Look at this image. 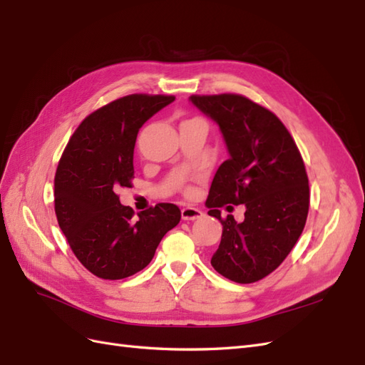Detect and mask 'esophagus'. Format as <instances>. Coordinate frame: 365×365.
<instances>
[{"label":"esophagus","mask_w":365,"mask_h":365,"mask_svg":"<svg viewBox=\"0 0 365 365\" xmlns=\"http://www.w3.org/2000/svg\"><path fill=\"white\" fill-rule=\"evenodd\" d=\"M202 215H204V213L201 212L200 208L190 207V205H187V207H184V208L181 210V216H182V219H184V220H195V219H200Z\"/></svg>","instance_id":"obj_1"}]
</instances>
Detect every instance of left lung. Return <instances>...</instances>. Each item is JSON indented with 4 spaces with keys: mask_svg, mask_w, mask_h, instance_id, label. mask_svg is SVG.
<instances>
[{
    "mask_svg": "<svg viewBox=\"0 0 365 365\" xmlns=\"http://www.w3.org/2000/svg\"><path fill=\"white\" fill-rule=\"evenodd\" d=\"M190 101L219 125L230 153L205 202L208 215L222 224L212 264L231 282H259L280 267L304 228L309 180L302 153L280 118L245 96H190ZM227 203L246 204L244 223L232 215L220 217L218 208Z\"/></svg>",
    "mask_w": 365,
    "mask_h": 365,
    "instance_id": "obj_1",
    "label": "left lung"
}]
</instances>
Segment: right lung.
Returning <instances> with one entry per match:
<instances>
[{"label": "right lung", "instance_id": "add662e5", "mask_svg": "<svg viewBox=\"0 0 365 365\" xmlns=\"http://www.w3.org/2000/svg\"><path fill=\"white\" fill-rule=\"evenodd\" d=\"M173 96L130 94L88 115L74 130L54 176V212L83 267L105 280L146 268L181 210L160 202L138 213L121 205L118 189L132 187L140 128Z\"/></svg>", "mask_w": 365, "mask_h": 365}]
</instances>
